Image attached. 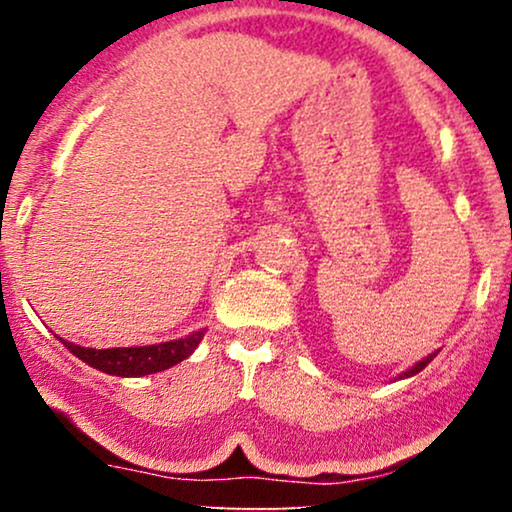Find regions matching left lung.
Instances as JSON below:
<instances>
[{
  "mask_svg": "<svg viewBox=\"0 0 512 512\" xmlns=\"http://www.w3.org/2000/svg\"><path fill=\"white\" fill-rule=\"evenodd\" d=\"M433 358H436V354L426 356V358H424V361H419V363H416V366H414V368H409V370H407V373H404V375H402V378H409V375H416V373H421V370H424V368L428 366V363H431V361H433Z\"/></svg>",
  "mask_w": 512,
  "mask_h": 512,
  "instance_id": "obj_1",
  "label": "left lung"
}]
</instances>
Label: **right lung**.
<instances>
[{
	"mask_svg": "<svg viewBox=\"0 0 512 512\" xmlns=\"http://www.w3.org/2000/svg\"><path fill=\"white\" fill-rule=\"evenodd\" d=\"M202 337L204 330H199L185 339H175V342L154 346H127V349H84V346L64 342V339L62 342L74 356H79L81 361L88 363V366L110 375H120V378H134V375L158 373V370H166L175 366V363H180L182 358H187L197 349Z\"/></svg>",
	"mask_w": 512,
	"mask_h": 512,
	"instance_id": "1",
	"label": "right lung"
}]
</instances>
